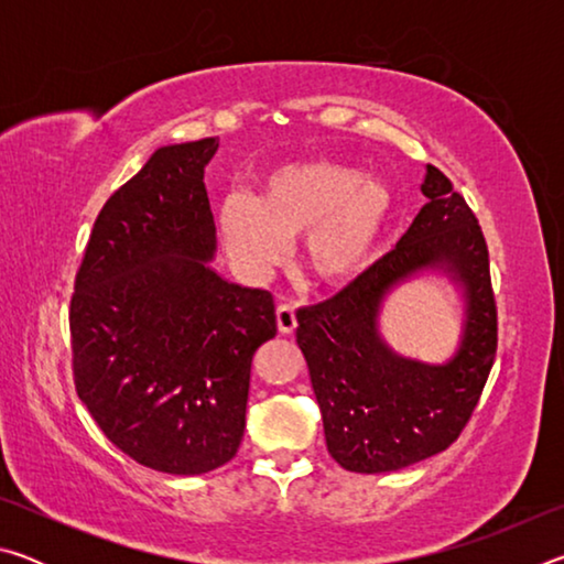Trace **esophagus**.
Wrapping results in <instances>:
<instances>
[{
	"mask_svg": "<svg viewBox=\"0 0 564 564\" xmlns=\"http://www.w3.org/2000/svg\"><path fill=\"white\" fill-rule=\"evenodd\" d=\"M275 323H279V330L283 333V336H291V333L295 330V308L291 303H281L279 308H275Z\"/></svg>",
	"mask_w": 564,
	"mask_h": 564,
	"instance_id": "esophagus-1",
	"label": "esophagus"
}]
</instances>
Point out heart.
Returning a JSON list of instances; mask_svg holds the SVG:
<instances>
[{
  "label": "heart",
  "instance_id": "heart-1",
  "mask_svg": "<svg viewBox=\"0 0 564 564\" xmlns=\"http://www.w3.org/2000/svg\"><path fill=\"white\" fill-rule=\"evenodd\" d=\"M393 216L380 178L333 159L275 166L253 198L231 194L218 208L224 248L238 269L261 275L283 259L285 241L305 236L303 259L321 283H348L376 259Z\"/></svg>",
  "mask_w": 564,
  "mask_h": 564
}]
</instances>
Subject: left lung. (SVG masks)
I'll use <instances>...</instances> for the list:
<instances>
[{"label":"left lung","mask_w":564,"mask_h":564,"mask_svg":"<svg viewBox=\"0 0 564 564\" xmlns=\"http://www.w3.org/2000/svg\"><path fill=\"white\" fill-rule=\"evenodd\" d=\"M415 221L393 251L333 299L295 313L326 445L350 473H390L443 453L470 420L498 350L488 243L441 169L427 164ZM425 270L462 285V343L445 364L400 357L379 336V311L398 284Z\"/></svg>","instance_id":"left-lung-1"}]
</instances>
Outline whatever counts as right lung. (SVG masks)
Wrapping results in <instances>:
<instances>
[{
	"label": "right lung",
	"instance_id": "add662e5",
	"mask_svg": "<svg viewBox=\"0 0 564 564\" xmlns=\"http://www.w3.org/2000/svg\"><path fill=\"white\" fill-rule=\"evenodd\" d=\"M216 149V137L161 147L113 191L72 295L76 395L121 453L169 475L236 455L253 352L275 336L273 295L208 265Z\"/></svg>",
	"mask_w": 564,
	"mask_h": 564
}]
</instances>
